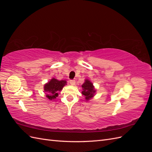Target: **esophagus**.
Listing matches in <instances>:
<instances>
[{
  "label": "esophagus",
  "mask_w": 152,
  "mask_h": 152,
  "mask_svg": "<svg viewBox=\"0 0 152 152\" xmlns=\"http://www.w3.org/2000/svg\"><path fill=\"white\" fill-rule=\"evenodd\" d=\"M70 83L72 86H74L75 84V80H70Z\"/></svg>",
  "instance_id": "esophagus-1"
}]
</instances>
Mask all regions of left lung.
<instances>
[{"mask_svg": "<svg viewBox=\"0 0 152 152\" xmlns=\"http://www.w3.org/2000/svg\"><path fill=\"white\" fill-rule=\"evenodd\" d=\"M81 87L82 88V94L84 96L86 101L90 100L96 95V90L93 84L89 79H86Z\"/></svg>", "mask_w": 152, "mask_h": 152, "instance_id": "1", "label": "left lung"}]
</instances>
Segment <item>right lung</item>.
<instances>
[{
    "label": "right lung",
    "instance_id": "right-lung-1",
    "mask_svg": "<svg viewBox=\"0 0 152 152\" xmlns=\"http://www.w3.org/2000/svg\"><path fill=\"white\" fill-rule=\"evenodd\" d=\"M66 85V81L65 80H59L55 78H53L44 86V91L46 93L45 96L49 100L56 99L58 96L59 92L61 91L63 87Z\"/></svg>",
    "mask_w": 152,
    "mask_h": 152
}]
</instances>
